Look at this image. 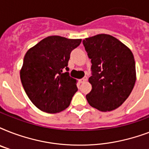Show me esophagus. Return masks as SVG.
Returning <instances> with one entry per match:
<instances>
[{
  "mask_svg": "<svg viewBox=\"0 0 149 149\" xmlns=\"http://www.w3.org/2000/svg\"><path fill=\"white\" fill-rule=\"evenodd\" d=\"M86 80H87V77H84V78H82V79H79V82H80V83H84V82L85 81H86Z\"/></svg>",
  "mask_w": 149,
  "mask_h": 149,
  "instance_id": "1",
  "label": "esophagus"
}]
</instances>
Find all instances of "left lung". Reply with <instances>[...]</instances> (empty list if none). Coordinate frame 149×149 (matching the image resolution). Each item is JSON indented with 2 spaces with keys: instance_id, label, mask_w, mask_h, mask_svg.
Instances as JSON below:
<instances>
[{
  "instance_id": "1",
  "label": "left lung",
  "mask_w": 149,
  "mask_h": 149,
  "mask_svg": "<svg viewBox=\"0 0 149 149\" xmlns=\"http://www.w3.org/2000/svg\"><path fill=\"white\" fill-rule=\"evenodd\" d=\"M91 59L92 90L86 97L89 104L100 111L118 108L126 100L136 81L134 56L118 38L100 34L83 41Z\"/></svg>"
}]
</instances>
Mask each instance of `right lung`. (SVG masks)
<instances>
[{
    "label": "right lung",
    "instance_id": "add662e5",
    "mask_svg": "<svg viewBox=\"0 0 149 149\" xmlns=\"http://www.w3.org/2000/svg\"><path fill=\"white\" fill-rule=\"evenodd\" d=\"M82 39L58 36L46 37L27 51L20 77L24 91L33 104L46 113H58L70 106L77 91V79L63 73L70 52Z\"/></svg>",
    "mask_w": 149,
    "mask_h": 149
}]
</instances>
